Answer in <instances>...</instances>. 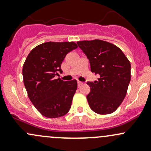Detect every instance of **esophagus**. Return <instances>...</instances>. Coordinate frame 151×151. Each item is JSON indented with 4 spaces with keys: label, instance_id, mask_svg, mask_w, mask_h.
Returning <instances> with one entry per match:
<instances>
[{
    "label": "esophagus",
    "instance_id": "esophagus-1",
    "mask_svg": "<svg viewBox=\"0 0 151 151\" xmlns=\"http://www.w3.org/2000/svg\"><path fill=\"white\" fill-rule=\"evenodd\" d=\"M77 84H78V86H81V85L83 84V82L78 81V82H77Z\"/></svg>",
    "mask_w": 151,
    "mask_h": 151
}]
</instances>
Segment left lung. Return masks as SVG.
I'll return each instance as SVG.
<instances>
[{
  "label": "left lung",
  "instance_id": "8db88e82",
  "mask_svg": "<svg viewBox=\"0 0 151 151\" xmlns=\"http://www.w3.org/2000/svg\"><path fill=\"white\" fill-rule=\"evenodd\" d=\"M86 55L91 70L100 75L97 81L88 82L90 107L100 115L115 112L126 95L131 80V63L122 50L113 44L95 39L77 42Z\"/></svg>",
  "mask_w": 151,
  "mask_h": 151
}]
</instances>
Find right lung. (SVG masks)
I'll return each mask as SVG.
<instances>
[{
  "mask_svg": "<svg viewBox=\"0 0 151 151\" xmlns=\"http://www.w3.org/2000/svg\"><path fill=\"white\" fill-rule=\"evenodd\" d=\"M76 48L73 42H45L33 48L24 63L22 76L29 99L47 118L63 116L71 108L77 80L63 81L55 76L63 72L62 62Z\"/></svg>",
  "mask_w": 151,
  "mask_h": 151,
  "instance_id": "obj_1",
  "label": "right lung"
}]
</instances>
